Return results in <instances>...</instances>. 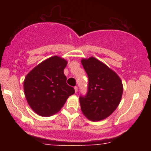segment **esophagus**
Segmentation results:
<instances>
[{
	"mask_svg": "<svg viewBox=\"0 0 151 151\" xmlns=\"http://www.w3.org/2000/svg\"><path fill=\"white\" fill-rule=\"evenodd\" d=\"M74 90H75V92L77 93L78 91V86H74Z\"/></svg>",
	"mask_w": 151,
	"mask_h": 151,
	"instance_id": "1",
	"label": "esophagus"
}]
</instances>
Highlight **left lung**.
Instances as JSON below:
<instances>
[{"instance_id":"8db88e82","label":"left lung","mask_w":151,"mask_h":151,"mask_svg":"<svg viewBox=\"0 0 151 151\" xmlns=\"http://www.w3.org/2000/svg\"><path fill=\"white\" fill-rule=\"evenodd\" d=\"M81 62L89 79L86 95L79 96L81 109L89 120H103L120 103L122 81L113 70L96 58L83 59Z\"/></svg>"}]
</instances>
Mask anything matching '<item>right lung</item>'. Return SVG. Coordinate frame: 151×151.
Wrapping results in <instances>:
<instances>
[{
	"label": "right lung",
	"instance_id": "obj_1",
	"mask_svg": "<svg viewBox=\"0 0 151 151\" xmlns=\"http://www.w3.org/2000/svg\"><path fill=\"white\" fill-rule=\"evenodd\" d=\"M67 61L54 56L41 62L26 76L24 91L32 110L42 116L58 112L67 98L74 94L72 86L67 84L64 69Z\"/></svg>",
	"mask_w": 151,
	"mask_h": 151
}]
</instances>
